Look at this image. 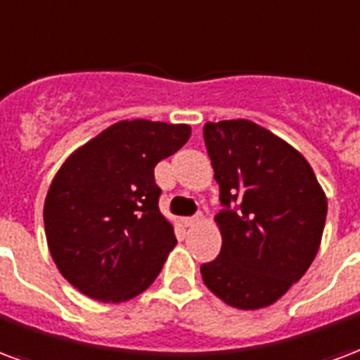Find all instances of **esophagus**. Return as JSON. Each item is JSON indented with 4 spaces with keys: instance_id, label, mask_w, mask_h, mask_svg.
Returning a JSON list of instances; mask_svg holds the SVG:
<instances>
[{
    "instance_id": "1",
    "label": "esophagus",
    "mask_w": 360,
    "mask_h": 360,
    "mask_svg": "<svg viewBox=\"0 0 360 360\" xmlns=\"http://www.w3.org/2000/svg\"><path fill=\"white\" fill-rule=\"evenodd\" d=\"M183 223H185V227H198V225L204 223V215L198 214V215H194V217H185Z\"/></svg>"
}]
</instances>
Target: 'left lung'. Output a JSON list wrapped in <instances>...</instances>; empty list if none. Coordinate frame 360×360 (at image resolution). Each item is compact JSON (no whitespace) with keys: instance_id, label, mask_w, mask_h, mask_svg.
<instances>
[{"instance_id":"left-lung-1","label":"left lung","mask_w":360,"mask_h":360,"mask_svg":"<svg viewBox=\"0 0 360 360\" xmlns=\"http://www.w3.org/2000/svg\"><path fill=\"white\" fill-rule=\"evenodd\" d=\"M204 141L225 210L215 215L221 252L202 281L231 307H269L315 259L326 194L303 154L250 120L207 122Z\"/></svg>"}]
</instances>
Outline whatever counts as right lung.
Masks as SVG:
<instances>
[{
	"label": "right lung",
	"mask_w": 360,
	"mask_h": 360,
	"mask_svg": "<svg viewBox=\"0 0 360 360\" xmlns=\"http://www.w3.org/2000/svg\"><path fill=\"white\" fill-rule=\"evenodd\" d=\"M188 137L187 124L122 120L65 160L45 196V236L82 294L120 303L156 281L177 240L160 214L154 167Z\"/></svg>",
	"instance_id": "1"
}]
</instances>
